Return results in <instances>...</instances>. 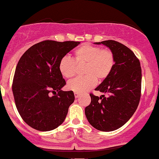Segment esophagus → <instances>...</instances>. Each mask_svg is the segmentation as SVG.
<instances>
[{
    "label": "esophagus",
    "mask_w": 159,
    "mask_h": 159,
    "mask_svg": "<svg viewBox=\"0 0 159 159\" xmlns=\"http://www.w3.org/2000/svg\"><path fill=\"white\" fill-rule=\"evenodd\" d=\"M74 95H75V98H78V97H79V96H80V95L78 94V93H75Z\"/></svg>",
    "instance_id": "1"
}]
</instances>
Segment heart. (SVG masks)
<instances>
[{"instance_id":"heart-1","label":"heart","mask_w":159,"mask_h":159,"mask_svg":"<svg viewBox=\"0 0 159 159\" xmlns=\"http://www.w3.org/2000/svg\"><path fill=\"white\" fill-rule=\"evenodd\" d=\"M76 63L85 64L84 74L68 82L69 90L78 93H84L94 87L96 79L103 80L110 75L114 66V56L111 51L100 47L84 44L75 52V61L70 56L66 55L59 63V70L66 78L73 77L76 72Z\"/></svg>"}]
</instances>
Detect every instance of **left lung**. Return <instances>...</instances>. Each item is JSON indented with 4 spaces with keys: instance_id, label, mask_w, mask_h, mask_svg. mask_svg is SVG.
Returning <instances> with one entry per match:
<instances>
[{
    "instance_id": "obj_1",
    "label": "left lung",
    "mask_w": 159,
    "mask_h": 159,
    "mask_svg": "<svg viewBox=\"0 0 159 159\" xmlns=\"http://www.w3.org/2000/svg\"><path fill=\"white\" fill-rule=\"evenodd\" d=\"M94 44H102L110 49L114 56V66L110 75L95 89L108 96L90 94L91 102L85 107V115L95 129L111 132L126 123L138 106L141 68L135 54L122 43L106 40Z\"/></svg>"
}]
</instances>
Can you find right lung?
<instances>
[{
  "mask_svg": "<svg viewBox=\"0 0 159 159\" xmlns=\"http://www.w3.org/2000/svg\"><path fill=\"white\" fill-rule=\"evenodd\" d=\"M80 42L45 40L24 53L16 68L12 93L17 110L27 125L48 132L63 123L69 107L74 102L72 90L66 85L59 70L61 59ZM57 92L51 97L50 93Z\"/></svg>",
  "mask_w": 159,
  "mask_h": 159,
  "instance_id": "1",
  "label": "right lung"
}]
</instances>
